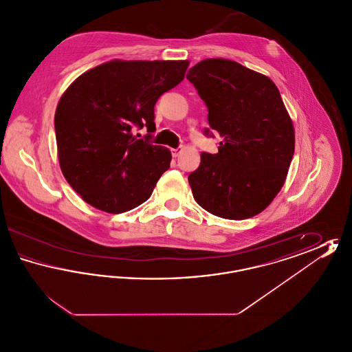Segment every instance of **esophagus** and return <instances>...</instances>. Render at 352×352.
<instances>
[{"instance_id": "34e87169", "label": "esophagus", "mask_w": 352, "mask_h": 352, "mask_svg": "<svg viewBox=\"0 0 352 352\" xmlns=\"http://www.w3.org/2000/svg\"><path fill=\"white\" fill-rule=\"evenodd\" d=\"M179 153H181V148H177V149H171V154H173V157H174V158H177V157L179 155Z\"/></svg>"}]
</instances>
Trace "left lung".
I'll return each instance as SVG.
<instances>
[{
	"mask_svg": "<svg viewBox=\"0 0 352 352\" xmlns=\"http://www.w3.org/2000/svg\"><path fill=\"white\" fill-rule=\"evenodd\" d=\"M221 137L188 175L197 203L210 214L243 220L264 211L283 188L294 154V126L268 76L223 59H204L186 76ZM208 133V129L206 131Z\"/></svg>",
	"mask_w": 352,
	"mask_h": 352,
	"instance_id": "left-lung-1",
	"label": "left lung"
}]
</instances>
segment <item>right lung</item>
Listing matches in <instances>:
<instances>
[{"instance_id": "1", "label": "right lung", "mask_w": 352, "mask_h": 352, "mask_svg": "<svg viewBox=\"0 0 352 352\" xmlns=\"http://www.w3.org/2000/svg\"><path fill=\"white\" fill-rule=\"evenodd\" d=\"M188 65L113 59L69 84L55 111L58 158L66 181L85 203L121 214L151 198L170 168L171 153L137 140L132 128L155 131L154 105L184 80Z\"/></svg>"}]
</instances>
